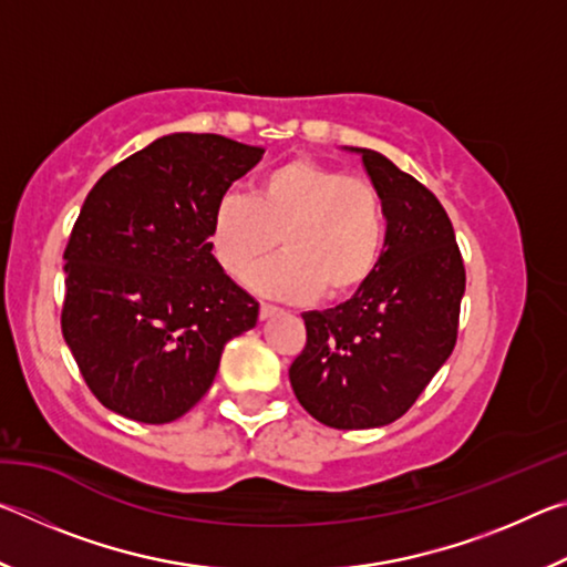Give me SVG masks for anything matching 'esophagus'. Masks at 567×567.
I'll return each mask as SVG.
<instances>
[{
  "mask_svg": "<svg viewBox=\"0 0 567 567\" xmlns=\"http://www.w3.org/2000/svg\"><path fill=\"white\" fill-rule=\"evenodd\" d=\"M275 312H280V307H277V305H270V302H260V320L272 318Z\"/></svg>",
  "mask_w": 567,
  "mask_h": 567,
  "instance_id": "34e87169",
  "label": "esophagus"
}]
</instances>
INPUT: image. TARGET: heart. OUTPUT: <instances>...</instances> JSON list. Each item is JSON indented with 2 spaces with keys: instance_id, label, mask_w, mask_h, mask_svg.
Masks as SVG:
<instances>
[{
  "instance_id": "heart-1",
  "label": "heart",
  "mask_w": 567,
  "mask_h": 567,
  "mask_svg": "<svg viewBox=\"0 0 567 567\" xmlns=\"http://www.w3.org/2000/svg\"><path fill=\"white\" fill-rule=\"evenodd\" d=\"M275 243L280 255L257 265L247 282L280 300H342L375 275L388 243V213L368 177L312 157L262 172L252 195L229 192L209 219V252L229 277H243Z\"/></svg>"
}]
</instances>
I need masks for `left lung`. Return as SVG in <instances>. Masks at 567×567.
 <instances>
[{
	"mask_svg": "<svg viewBox=\"0 0 567 567\" xmlns=\"http://www.w3.org/2000/svg\"><path fill=\"white\" fill-rule=\"evenodd\" d=\"M388 213L375 275L324 312L302 315L295 398L322 425L380 427L415 405L457 342L465 265L445 207L380 152L360 150Z\"/></svg>",
	"mask_w": 567,
	"mask_h": 567,
	"instance_id": "obj_1",
	"label": "left lung"
}]
</instances>
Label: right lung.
Masks as SVG:
<instances>
[{"label": "right lung", "mask_w": 567, "mask_h": 567, "mask_svg": "<svg viewBox=\"0 0 567 567\" xmlns=\"http://www.w3.org/2000/svg\"><path fill=\"white\" fill-rule=\"evenodd\" d=\"M260 147L223 134L159 137L104 172L64 247L62 334L104 408L147 425L185 415L225 342L260 305L209 252V219Z\"/></svg>", "instance_id": "1"}]
</instances>
